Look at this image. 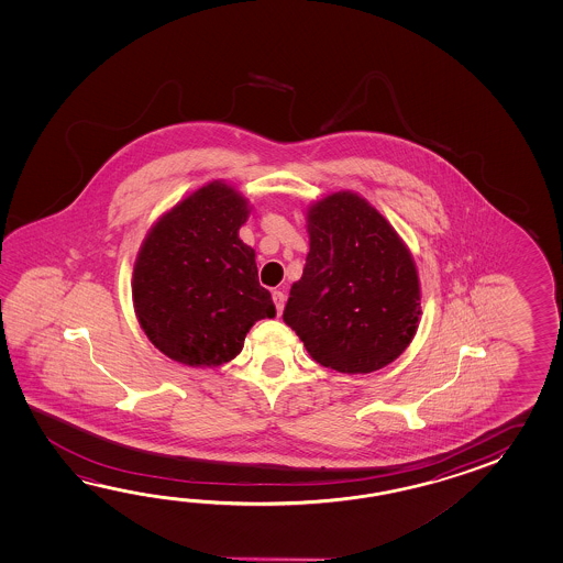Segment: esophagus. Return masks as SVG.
<instances>
[{
  "label": "esophagus",
  "instance_id": "obj_1",
  "mask_svg": "<svg viewBox=\"0 0 563 563\" xmlns=\"http://www.w3.org/2000/svg\"><path fill=\"white\" fill-rule=\"evenodd\" d=\"M274 303H276L277 313L282 316L284 306H286V294L284 291H274Z\"/></svg>",
  "mask_w": 563,
  "mask_h": 563
}]
</instances>
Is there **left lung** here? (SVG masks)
Returning <instances> with one entry per match:
<instances>
[{
	"instance_id": "8db88e82",
	"label": "left lung",
	"mask_w": 563,
	"mask_h": 563,
	"mask_svg": "<svg viewBox=\"0 0 563 563\" xmlns=\"http://www.w3.org/2000/svg\"><path fill=\"white\" fill-rule=\"evenodd\" d=\"M310 253L289 289L284 322L311 358L342 374L395 362L419 330L415 257L388 219L354 191L306 209Z\"/></svg>"
}]
</instances>
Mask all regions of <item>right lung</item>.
<instances>
[{"mask_svg": "<svg viewBox=\"0 0 563 563\" xmlns=\"http://www.w3.org/2000/svg\"><path fill=\"white\" fill-rule=\"evenodd\" d=\"M247 197L209 180L148 229L132 267V306L144 334L179 364L217 368L235 358L252 325L276 318L260 286L255 250L240 240Z\"/></svg>", "mask_w": 563, "mask_h": 563, "instance_id": "obj_1", "label": "right lung"}]
</instances>
